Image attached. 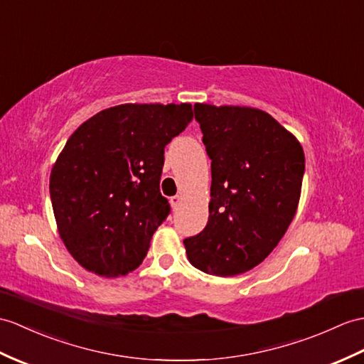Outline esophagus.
<instances>
[{
	"label": "esophagus",
	"mask_w": 364,
	"mask_h": 364,
	"mask_svg": "<svg viewBox=\"0 0 364 364\" xmlns=\"http://www.w3.org/2000/svg\"><path fill=\"white\" fill-rule=\"evenodd\" d=\"M180 203H181V197L180 196H175V197H171V205H172V208H173V210L180 206Z\"/></svg>",
	"instance_id": "esophagus-1"
}]
</instances>
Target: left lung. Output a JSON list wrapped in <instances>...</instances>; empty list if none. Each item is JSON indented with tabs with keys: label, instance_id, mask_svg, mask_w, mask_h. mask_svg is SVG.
Instances as JSON below:
<instances>
[{
	"label": "left lung",
	"instance_id": "1",
	"mask_svg": "<svg viewBox=\"0 0 364 364\" xmlns=\"http://www.w3.org/2000/svg\"><path fill=\"white\" fill-rule=\"evenodd\" d=\"M193 112L213 183L208 223L184 239L186 252L203 273L242 274L276 248L296 214L304 150L262 109L196 104Z\"/></svg>",
	"mask_w": 364,
	"mask_h": 364
}]
</instances>
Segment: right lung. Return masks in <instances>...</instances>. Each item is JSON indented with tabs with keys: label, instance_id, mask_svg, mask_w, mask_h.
I'll return each mask as SVG.
<instances>
[{
	"label": "right lung",
	"instance_id": "obj_1",
	"mask_svg": "<svg viewBox=\"0 0 364 364\" xmlns=\"http://www.w3.org/2000/svg\"><path fill=\"white\" fill-rule=\"evenodd\" d=\"M191 104H124L90 117L50 171L58 234L88 272L124 276L146 257L171 205L159 192L164 147L192 121Z\"/></svg>",
	"mask_w": 364,
	"mask_h": 364
}]
</instances>
